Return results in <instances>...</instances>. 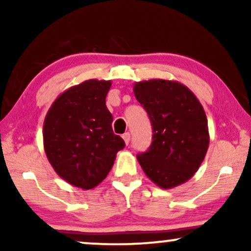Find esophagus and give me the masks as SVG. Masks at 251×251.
<instances>
[{"label": "esophagus", "mask_w": 251, "mask_h": 251, "mask_svg": "<svg viewBox=\"0 0 251 251\" xmlns=\"http://www.w3.org/2000/svg\"><path fill=\"white\" fill-rule=\"evenodd\" d=\"M123 139H124V142H125L126 145H128L129 139H131V134H129L128 132H126V133L123 134Z\"/></svg>", "instance_id": "34e87169"}]
</instances>
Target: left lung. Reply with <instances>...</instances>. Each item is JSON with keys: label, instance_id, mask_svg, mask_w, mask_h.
<instances>
[{"label": "left lung", "instance_id": "obj_1", "mask_svg": "<svg viewBox=\"0 0 251 251\" xmlns=\"http://www.w3.org/2000/svg\"><path fill=\"white\" fill-rule=\"evenodd\" d=\"M133 92L153 129L149 151L137 155L143 171L162 189L185 183L197 172L209 148L203 106L185 85L174 80L135 82Z\"/></svg>", "mask_w": 251, "mask_h": 251}]
</instances>
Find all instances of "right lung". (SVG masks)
<instances>
[{
    "label": "right lung",
    "mask_w": 251,
    "mask_h": 251,
    "mask_svg": "<svg viewBox=\"0 0 251 251\" xmlns=\"http://www.w3.org/2000/svg\"><path fill=\"white\" fill-rule=\"evenodd\" d=\"M111 80H86L62 92L43 123L48 162L63 180L83 190L99 185L125 143L112 129L106 96Z\"/></svg>",
    "instance_id": "add662e5"
}]
</instances>
